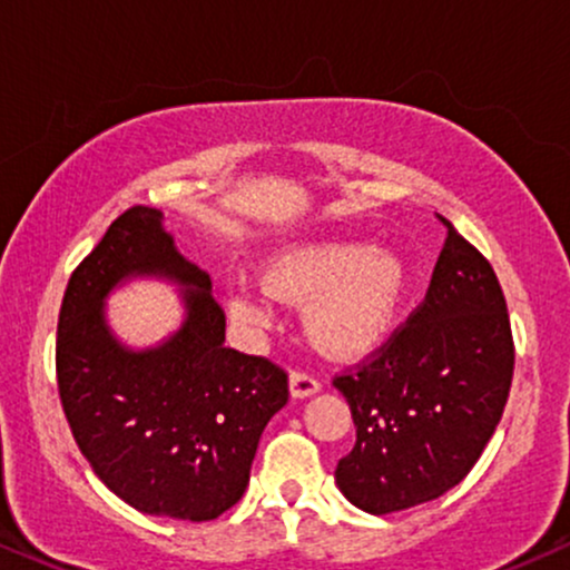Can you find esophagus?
Listing matches in <instances>:
<instances>
[{"mask_svg": "<svg viewBox=\"0 0 570 570\" xmlns=\"http://www.w3.org/2000/svg\"><path fill=\"white\" fill-rule=\"evenodd\" d=\"M321 389V381L313 379L309 373H302V371H294L289 376V392L294 400H305V397H313L315 392Z\"/></svg>", "mask_w": 570, "mask_h": 570, "instance_id": "34e87169", "label": "esophagus"}]
</instances>
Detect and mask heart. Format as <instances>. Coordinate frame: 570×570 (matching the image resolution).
<instances>
[{"instance_id":"heart-1","label":"heart","mask_w":570,"mask_h":570,"mask_svg":"<svg viewBox=\"0 0 570 570\" xmlns=\"http://www.w3.org/2000/svg\"><path fill=\"white\" fill-rule=\"evenodd\" d=\"M405 265L394 252L363 242H305L276 252L263 265L271 297L305 305L309 338L331 357H360L394 326L405 297ZM268 294L228 292V315L247 328H268Z\"/></svg>"}]
</instances>
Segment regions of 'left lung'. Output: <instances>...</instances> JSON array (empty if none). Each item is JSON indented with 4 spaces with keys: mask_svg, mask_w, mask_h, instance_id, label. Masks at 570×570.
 Masks as SVG:
<instances>
[{
    "mask_svg": "<svg viewBox=\"0 0 570 570\" xmlns=\"http://www.w3.org/2000/svg\"><path fill=\"white\" fill-rule=\"evenodd\" d=\"M423 305L363 368L334 379L357 442L336 487L373 515L431 502L468 476L513 381L508 305L492 265L450 220Z\"/></svg>",
    "mask_w": 570,
    "mask_h": 570,
    "instance_id": "1",
    "label": "left lung"
}]
</instances>
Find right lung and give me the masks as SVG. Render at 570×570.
Returning <instances> with one entry per match:
<instances>
[{
	"label": "right lung",
	"mask_w": 570,
	"mask_h": 570,
	"mask_svg": "<svg viewBox=\"0 0 570 570\" xmlns=\"http://www.w3.org/2000/svg\"><path fill=\"white\" fill-rule=\"evenodd\" d=\"M136 277L183 289V326L153 348L120 343L106 299ZM210 276L184 257L155 207L107 228L65 289L57 386L78 450L147 515L213 521L239 502L263 429L289 400L286 373L226 347Z\"/></svg>",
	"instance_id": "obj_1"
}]
</instances>
